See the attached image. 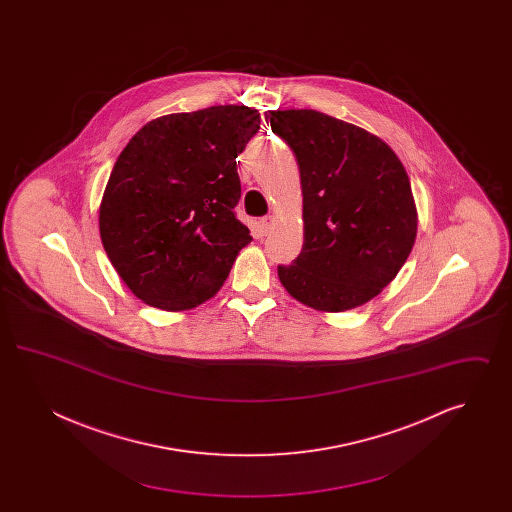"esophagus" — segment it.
Segmentation results:
<instances>
[{
  "instance_id": "esophagus-1",
  "label": "esophagus",
  "mask_w": 512,
  "mask_h": 512,
  "mask_svg": "<svg viewBox=\"0 0 512 512\" xmlns=\"http://www.w3.org/2000/svg\"><path fill=\"white\" fill-rule=\"evenodd\" d=\"M272 222H274V217H270V215L261 219V232H263V234H268V232H270Z\"/></svg>"
}]
</instances>
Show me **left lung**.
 <instances>
[{"mask_svg": "<svg viewBox=\"0 0 512 512\" xmlns=\"http://www.w3.org/2000/svg\"><path fill=\"white\" fill-rule=\"evenodd\" d=\"M301 174L305 244L278 278L297 301L328 313L359 307L405 265L416 238L411 182L378 136L313 109L265 113Z\"/></svg>", "mask_w": 512, "mask_h": 512, "instance_id": "obj_1", "label": "left lung"}]
</instances>
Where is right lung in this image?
Here are the masks:
<instances>
[{
    "instance_id": "1",
    "label": "right lung",
    "mask_w": 512,
    "mask_h": 512,
    "mask_svg": "<svg viewBox=\"0 0 512 512\" xmlns=\"http://www.w3.org/2000/svg\"><path fill=\"white\" fill-rule=\"evenodd\" d=\"M261 115L215 105L147 122L122 149L99 207V234L124 284L147 305L186 311L219 292L249 228L236 157Z\"/></svg>"
}]
</instances>
